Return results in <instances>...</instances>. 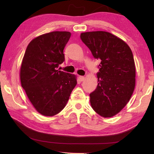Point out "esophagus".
<instances>
[{
  "instance_id": "1",
  "label": "esophagus",
  "mask_w": 154,
  "mask_h": 154,
  "mask_svg": "<svg viewBox=\"0 0 154 154\" xmlns=\"http://www.w3.org/2000/svg\"><path fill=\"white\" fill-rule=\"evenodd\" d=\"M84 76H79V80H80V82H83V80H84Z\"/></svg>"
}]
</instances>
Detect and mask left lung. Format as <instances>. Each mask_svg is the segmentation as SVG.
<instances>
[{
  "instance_id": "8db88e82",
  "label": "left lung",
  "mask_w": 154,
  "mask_h": 154,
  "mask_svg": "<svg viewBox=\"0 0 154 154\" xmlns=\"http://www.w3.org/2000/svg\"><path fill=\"white\" fill-rule=\"evenodd\" d=\"M80 38L94 58L101 60L97 85L90 94L91 105L102 117H112L127 104L134 90L136 67L132 51L109 32H82Z\"/></svg>"
}]
</instances>
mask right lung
Masks as SVG:
<instances>
[{
	"label": "right lung",
	"mask_w": 154,
	"mask_h": 154,
	"mask_svg": "<svg viewBox=\"0 0 154 154\" xmlns=\"http://www.w3.org/2000/svg\"><path fill=\"white\" fill-rule=\"evenodd\" d=\"M68 31H53L34 38L27 45L20 77L22 88L35 109L45 116L58 114L66 106L77 83L74 74L57 70L65 60Z\"/></svg>",
	"instance_id": "obj_1"
}]
</instances>
